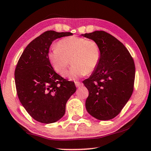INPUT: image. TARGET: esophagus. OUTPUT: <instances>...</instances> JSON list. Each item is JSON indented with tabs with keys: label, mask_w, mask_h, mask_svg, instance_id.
<instances>
[{
	"label": "esophagus",
	"mask_w": 151,
	"mask_h": 151,
	"mask_svg": "<svg viewBox=\"0 0 151 151\" xmlns=\"http://www.w3.org/2000/svg\"><path fill=\"white\" fill-rule=\"evenodd\" d=\"M75 85L76 87H80V86H83V83L81 82H75Z\"/></svg>",
	"instance_id": "obj_1"
}]
</instances>
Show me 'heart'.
Masks as SVG:
<instances>
[{"label":"heart","instance_id":"heart-1","mask_svg":"<svg viewBox=\"0 0 151 151\" xmlns=\"http://www.w3.org/2000/svg\"><path fill=\"white\" fill-rule=\"evenodd\" d=\"M48 59L55 70L65 76L71 59L72 65L68 74L70 80H75L96 69L101 57L98 43L85 38L71 36L59 40L48 52Z\"/></svg>","mask_w":151,"mask_h":151}]
</instances>
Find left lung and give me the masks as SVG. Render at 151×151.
<instances>
[{"mask_svg":"<svg viewBox=\"0 0 151 151\" xmlns=\"http://www.w3.org/2000/svg\"><path fill=\"white\" fill-rule=\"evenodd\" d=\"M81 35L96 41L101 50L99 65L83 81L89 93L86 111L101 121L112 119L120 113L133 92L134 60L123 44L105 31Z\"/></svg>","mask_w":151,"mask_h":151,"instance_id":"obj_1","label":"left lung"}]
</instances>
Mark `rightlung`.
I'll list each match as a JSON object with an SVG mask.
<instances>
[{"instance_id": "right-lung-1", "label": "right lung", "mask_w": 151, "mask_h": 151, "mask_svg": "<svg viewBox=\"0 0 151 151\" xmlns=\"http://www.w3.org/2000/svg\"><path fill=\"white\" fill-rule=\"evenodd\" d=\"M73 35L69 32L48 30L25 48L14 71L19 101L33 119L42 123L58 121L65 113L66 102L75 93V83L55 72L48 59L52 42Z\"/></svg>"}]
</instances>
